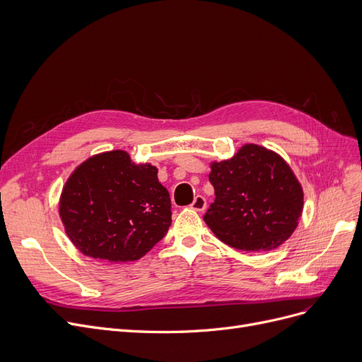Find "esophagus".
Instances as JSON below:
<instances>
[{"mask_svg": "<svg viewBox=\"0 0 362 362\" xmlns=\"http://www.w3.org/2000/svg\"><path fill=\"white\" fill-rule=\"evenodd\" d=\"M190 208L193 211H197V212H203L206 209V199L203 196H196L193 203L190 204Z\"/></svg>", "mask_w": 362, "mask_h": 362, "instance_id": "34e87169", "label": "esophagus"}]
</instances>
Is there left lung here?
<instances>
[{
	"label": "left lung",
	"mask_w": 362,
	"mask_h": 362,
	"mask_svg": "<svg viewBox=\"0 0 362 362\" xmlns=\"http://www.w3.org/2000/svg\"><path fill=\"white\" fill-rule=\"evenodd\" d=\"M211 169L215 202L203 219L222 243L267 252L293 234L303 211V192L280 154L245 144L231 159L212 162Z\"/></svg>",
	"instance_id": "1"
}]
</instances>
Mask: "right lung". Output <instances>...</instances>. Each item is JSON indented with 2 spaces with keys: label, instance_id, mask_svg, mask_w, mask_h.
<instances>
[{
  "label": "right lung",
  "instance_id": "obj_1",
  "mask_svg": "<svg viewBox=\"0 0 362 362\" xmlns=\"http://www.w3.org/2000/svg\"><path fill=\"white\" fill-rule=\"evenodd\" d=\"M64 231L83 255L110 264L143 257L170 226V197L150 163L124 150L95 154L66 181L59 206Z\"/></svg>",
  "mask_w": 362,
  "mask_h": 362
}]
</instances>
